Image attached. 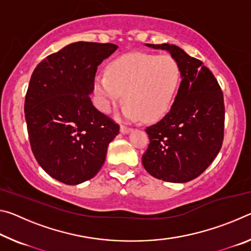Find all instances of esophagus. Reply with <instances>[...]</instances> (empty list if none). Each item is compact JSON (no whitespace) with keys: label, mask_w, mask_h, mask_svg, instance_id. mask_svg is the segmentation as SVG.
<instances>
[{"label":"esophagus","mask_w":251,"mask_h":251,"mask_svg":"<svg viewBox=\"0 0 251 251\" xmlns=\"http://www.w3.org/2000/svg\"><path fill=\"white\" fill-rule=\"evenodd\" d=\"M130 130H131V128H130V127H128V126H125V125H122L121 126V133L122 134H127V133H129Z\"/></svg>","instance_id":"obj_1"}]
</instances>
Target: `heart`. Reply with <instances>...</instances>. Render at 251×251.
<instances>
[{
    "label": "heart",
    "mask_w": 251,
    "mask_h": 251,
    "mask_svg": "<svg viewBox=\"0 0 251 251\" xmlns=\"http://www.w3.org/2000/svg\"><path fill=\"white\" fill-rule=\"evenodd\" d=\"M180 79V67L171 55L128 53L113 59L96 76V103L109 113L123 97V114L131 121H154L166 113Z\"/></svg>",
    "instance_id": "b5f03b06"
}]
</instances>
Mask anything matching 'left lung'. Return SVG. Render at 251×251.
<instances>
[{
    "instance_id": "8db88e82",
    "label": "left lung",
    "mask_w": 251,
    "mask_h": 251,
    "mask_svg": "<svg viewBox=\"0 0 251 251\" xmlns=\"http://www.w3.org/2000/svg\"><path fill=\"white\" fill-rule=\"evenodd\" d=\"M171 53L180 67L181 83L169 112L145 129L150 145L142 163L157 179L193 180L212 163L222 148L224 95L217 79L199 59L171 44H146Z\"/></svg>"
}]
</instances>
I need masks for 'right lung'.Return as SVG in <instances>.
I'll use <instances>...</instances> for the list:
<instances>
[{"label":"right lung","mask_w":251,"mask_h":251,"mask_svg":"<svg viewBox=\"0 0 251 251\" xmlns=\"http://www.w3.org/2000/svg\"><path fill=\"white\" fill-rule=\"evenodd\" d=\"M112 43L76 42L45 57L35 67L25 95L29 144L40 166L66 185L94 177L120 125L97 110L90 94Z\"/></svg>","instance_id":"1"}]
</instances>
